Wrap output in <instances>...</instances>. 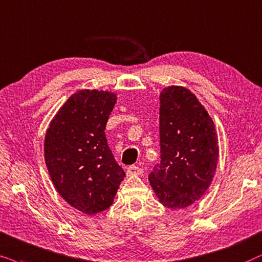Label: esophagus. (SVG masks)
Masks as SVG:
<instances>
[{"label":"esophagus","mask_w":262,"mask_h":262,"mask_svg":"<svg viewBox=\"0 0 262 262\" xmlns=\"http://www.w3.org/2000/svg\"><path fill=\"white\" fill-rule=\"evenodd\" d=\"M142 173V169H140V167L135 166V165H132L129 166L127 169V176L130 177V176H139L141 175Z\"/></svg>","instance_id":"34e87169"}]
</instances>
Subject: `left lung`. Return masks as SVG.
Returning a JSON list of instances; mask_svg holds the SVG:
<instances>
[{
    "instance_id": "obj_1",
    "label": "left lung",
    "mask_w": 262,
    "mask_h": 262,
    "mask_svg": "<svg viewBox=\"0 0 262 262\" xmlns=\"http://www.w3.org/2000/svg\"><path fill=\"white\" fill-rule=\"evenodd\" d=\"M160 163L148 181L160 204L171 210L200 200L214 179L217 129L191 91L166 86L160 92Z\"/></svg>"
}]
</instances>
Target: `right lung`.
<instances>
[{"mask_svg": "<svg viewBox=\"0 0 262 262\" xmlns=\"http://www.w3.org/2000/svg\"><path fill=\"white\" fill-rule=\"evenodd\" d=\"M116 102L113 91H76L45 133L44 158L54 187L72 207L89 215L113 205L125 176L104 133Z\"/></svg>", "mask_w": 262, "mask_h": 262, "instance_id": "right-lung-1", "label": "right lung"}]
</instances>
